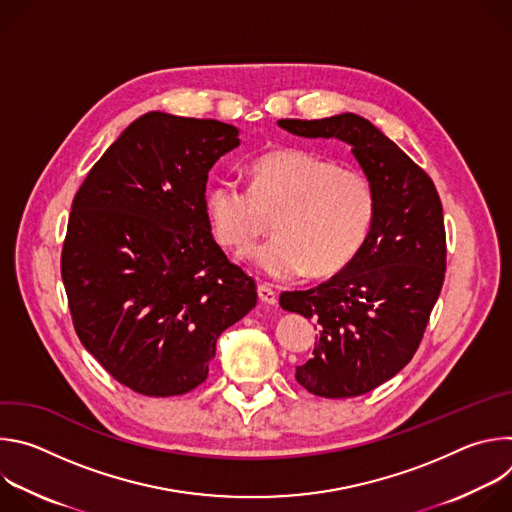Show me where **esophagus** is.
Segmentation results:
<instances>
[{
	"label": "esophagus",
	"instance_id": "esophagus-1",
	"mask_svg": "<svg viewBox=\"0 0 512 512\" xmlns=\"http://www.w3.org/2000/svg\"><path fill=\"white\" fill-rule=\"evenodd\" d=\"M257 296H259V300H261L263 304H269V306H275V304H277L275 289H273L271 285H267V283H261V285L257 287Z\"/></svg>",
	"mask_w": 512,
	"mask_h": 512
}]
</instances>
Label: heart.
<instances>
[{
    "label": "heart",
    "instance_id": "heart-1",
    "mask_svg": "<svg viewBox=\"0 0 512 512\" xmlns=\"http://www.w3.org/2000/svg\"><path fill=\"white\" fill-rule=\"evenodd\" d=\"M249 188L233 178L216 180L204 208L216 241L249 247L275 214V237L249 249L245 257L273 279L334 275L367 241L377 194L358 170L300 148L261 154L249 166Z\"/></svg>",
    "mask_w": 512,
    "mask_h": 512
}]
</instances>
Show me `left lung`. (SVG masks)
<instances>
[{
    "instance_id": "8db88e82",
    "label": "left lung",
    "mask_w": 512,
    "mask_h": 512,
    "mask_svg": "<svg viewBox=\"0 0 512 512\" xmlns=\"http://www.w3.org/2000/svg\"><path fill=\"white\" fill-rule=\"evenodd\" d=\"M300 137H336L352 148L377 194L373 229L356 257L306 291H283L279 306L318 322L314 356L296 369L318 397L373 391L413 358L446 275V229L431 178L369 119H279Z\"/></svg>"
}]
</instances>
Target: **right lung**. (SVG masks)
<instances>
[{
    "instance_id": "1",
    "label": "right lung",
    "mask_w": 512,
    "mask_h": 512,
    "mask_svg": "<svg viewBox=\"0 0 512 512\" xmlns=\"http://www.w3.org/2000/svg\"><path fill=\"white\" fill-rule=\"evenodd\" d=\"M239 143L223 121L145 113L72 200L60 259L72 324L139 395L204 383L216 338L257 304L255 281L216 245L204 208L208 170Z\"/></svg>"
}]
</instances>
